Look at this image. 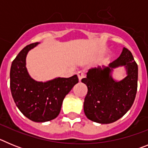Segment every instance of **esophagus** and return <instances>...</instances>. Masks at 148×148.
Returning a JSON list of instances; mask_svg holds the SVG:
<instances>
[{
  "instance_id": "1",
  "label": "esophagus",
  "mask_w": 148,
  "mask_h": 148,
  "mask_svg": "<svg viewBox=\"0 0 148 148\" xmlns=\"http://www.w3.org/2000/svg\"><path fill=\"white\" fill-rule=\"evenodd\" d=\"M77 75H78V79H79V81L82 80V78L84 77V72H82V71H78V73H77Z\"/></svg>"
}]
</instances>
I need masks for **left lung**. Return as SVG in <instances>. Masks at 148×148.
I'll return each instance as SVG.
<instances>
[{"mask_svg": "<svg viewBox=\"0 0 148 148\" xmlns=\"http://www.w3.org/2000/svg\"><path fill=\"white\" fill-rule=\"evenodd\" d=\"M125 66L127 75L121 81L112 77L115 68ZM87 85V94L84 111L87 119L100 124L117 121L127 112L136 98L138 65L130 50L124 47L121 54L108 66L92 68L82 80Z\"/></svg>", "mask_w": 148, "mask_h": 148, "instance_id": "left-lung-1", "label": "left lung"}]
</instances>
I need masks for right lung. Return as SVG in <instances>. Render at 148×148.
I'll use <instances>...</instances> for the list:
<instances>
[{"label": "right lung", "instance_id": "right-lung-1", "mask_svg": "<svg viewBox=\"0 0 148 148\" xmlns=\"http://www.w3.org/2000/svg\"><path fill=\"white\" fill-rule=\"evenodd\" d=\"M38 44L27 45L12 61L10 89L16 106L27 118L35 122H45L58 116L63 100L78 83V78L74 75L45 82L34 80L27 71L26 58L29 51Z\"/></svg>", "mask_w": 148, "mask_h": 148}]
</instances>
